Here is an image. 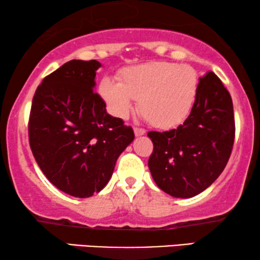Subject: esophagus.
I'll return each instance as SVG.
<instances>
[{"mask_svg":"<svg viewBox=\"0 0 260 260\" xmlns=\"http://www.w3.org/2000/svg\"><path fill=\"white\" fill-rule=\"evenodd\" d=\"M134 131H135V135H136L137 137L138 136H143V135L145 134V130L142 129V127H135Z\"/></svg>","mask_w":260,"mask_h":260,"instance_id":"34e87169","label":"esophagus"}]
</instances>
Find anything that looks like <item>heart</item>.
Instances as JSON below:
<instances>
[{"label": "heart", "mask_w": 260, "mask_h": 260, "mask_svg": "<svg viewBox=\"0 0 260 260\" xmlns=\"http://www.w3.org/2000/svg\"><path fill=\"white\" fill-rule=\"evenodd\" d=\"M120 81L104 78L99 93L109 111L126 118L138 99V111L152 126L169 129L189 113L198 91L193 67L168 61H154L122 71Z\"/></svg>", "instance_id": "obj_1"}]
</instances>
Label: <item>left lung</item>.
Listing matches in <instances>:
<instances>
[{
    "label": "left lung",
    "mask_w": 260,
    "mask_h": 260,
    "mask_svg": "<svg viewBox=\"0 0 260 260\" xmlns=\"http://www.w3.org/2000/svg\"><path fill=\"white\" fill-rule=\"evenodd\" d=\"M151 176L167 194L191 198L218 179L232 152L236 124L230 92L209 71L199 79L190 115L176 129L149 131Z\"/></svg>",
    "instance_id": "left-lung-1"
}]
</instances>
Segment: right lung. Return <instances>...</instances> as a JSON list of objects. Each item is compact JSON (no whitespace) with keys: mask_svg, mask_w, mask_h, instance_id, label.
<instances>
[{"mask_svg":"<svg viewBox=\"0 0 260 260\" xmlns=\"http://www.w3.org/2000/svg\"><path fill=\"white\" fill-rule=\"evenodd\" d=\"M97 60H71L44 78L31 103L28 137L45 176L63 193L88 198L111 179L134 141L131 126L110 116L93 91Z\"/></svg>","mask_w":260,"mask_h":260,"instance_id":"1","label":"right lung"}]
</instances>
